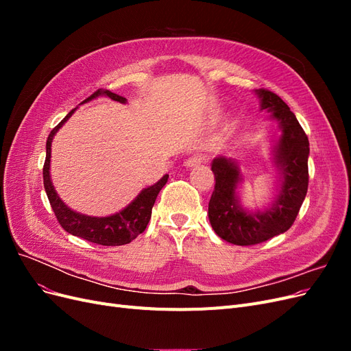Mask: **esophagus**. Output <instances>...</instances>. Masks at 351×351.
Instances as JSON below:
<instances>
[{
  "mask_svg": "<svg viewBox=\"0 0 351 351\" xmlns=\"http://www.w3.org/2000/svg\"><path fill=\"white\" fill-rule=\"evenodd\" d=\"M206 161V156L202 155V154H195L192 156H189L186 161H184V165L186 167H196V165H200L202 162Z\"/></svg>",
  "mask_w": 351,
  "mask_h": 351,
  "instance_id": "esophagus-1",
  "label": "esophagus"
}]
</instances>
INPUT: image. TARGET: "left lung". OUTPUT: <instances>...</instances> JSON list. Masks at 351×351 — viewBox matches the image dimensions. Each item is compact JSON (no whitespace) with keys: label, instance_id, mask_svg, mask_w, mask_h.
I'll use <instances>...</instances> for the list:
<instances>
[{"label":"left lung","instance_id":"left-lung-1","mask_svg":"<svg viewBox=\"0 0 351 351\" xmlns=\"http://www.w3.org/2000/svg\"><path fill=\"white\" fill-rule=\"evenodd\" d=\"M254 92L261 99V110H268L271 119L277 120L281 127V137L274 151V162L281 174V189L269 208L249 212L240 206L236 193L241 182L237 164L222 156L212 161L215 187L208 206L209 222L222 240L237 246L267 241L289 230L299 214L309 184V139L300 123L277 93L268 89Z\"/></svg>","mask_w":351,"mask_h":351}]
</instances>
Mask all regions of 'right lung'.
Here are the masks:
<instances>
[{
	"label": "right lung",
	"mask_w": 351,
	"mask_h": 351,
	"mask_svg": "<svg viewBox=\"0 0 351 351\" xmlns=\"http://www.w3.org/2000/svg\"><path fill=\"white\" fill-rule=\"evenodd\" d=\"M101 95H105V97H108L121 104H125L127 101L125 98L120 97V95L112 93L110 90L98 89L97 92L92 93L88 99H84L82 104L98 98ZM74 111H76V108L71 110L64 119H62L54 129H52V132L49 133L47 139V158H45V164L42 173H44V187H45L47 196L49 199L51 208L54 210L56 218L58 219L60 226L67 232H70V234L77 236L90 243L101 244V246H123V244L130 243L137 236L142 234L145 228L147 227V222H149L152 215V206L155 204L158 193L161 192V189L167 183L168 174H165L154 186L143 189L129 206L124 208L120 212H117L114 215L99 218V217H88V215L79 214V212L71 210L64 202L58 197L54 186L51 183L49 161H51L52 139H54L56 133L61 129V125L70 119Z\"/></svg>",
	"instance_id": "1"
}]
</instances>
